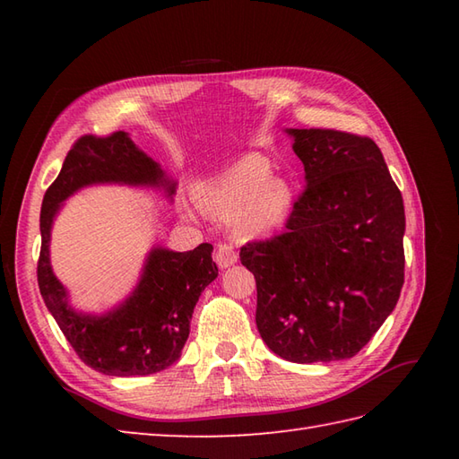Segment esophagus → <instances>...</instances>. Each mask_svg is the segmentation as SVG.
<instances>
[{
	"label": "esophagus",
	"mask_w": 459,
	"mask_h": 459,
	"mask_svg": "<svg viewBox=\"0 0 459 459\" xmlns=\"http://www.w3.org/2000/svg\"><path fill=\"white\" fill-rule=\"evenodd\" d=\"M237 250L230 245H219L217 252H214V262H217L219 268H230L237 264Z\"/></svg>",
	"instance_id": "1"
}]
</instances>
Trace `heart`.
Masks as SVG:
<instances>
[{"label": "heart", "instance_id": "1", "mask_svg": "<svg viewBox=\"0 0 459 459\" xmlns=\"http://www.w3.org/2000/svg\"><path fill=\"white\" fill-rule=\"evenodd\" d=\"M270 173V163L262 155H247L217 179L201 185V209L221 221H232L242 238L272 235L290 217L294 189L284 178Z\"/></svg>", "mask_w": 459, "mask_h": 459}]
</instances>
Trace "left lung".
<instances>
[{
	"mask_svg": "<svg viewBox=\"0 0 459 459\" xmlns=\"http://www.w3.org/2000/svg\"><path fill=\"white\" fill-rule=\"evenodd\" d=\"M286 134L306 189L286 232L240 248L256 278V325L291 363L351 359L393 314L404 284V203L378 145L337 130Z\"/></svg>",
	"mask_w": 459,
	"mask_h": 459,
	"instance_id": "obj_1",
	"label": "left lung"
}]
</instances>
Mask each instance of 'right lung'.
<instances>
[{
	"mask_svg": "<svg viewBox=\"0 0 459 459\" xmlns=\"http://www.w3.org/2000/svg\"><path fill=\"white\" fill-rule=\"evenodd\" d=\"M92 185H128L163 191L173 201L178 181L142 152L128 132L108 138L82 135L41 204V255L37 281L47 309L86 365L110 377H145L171 367L189 337L201 291L219 276L212 245L175 252L160 245L145 256L130 296L104 314L71 306V294L51 266V230L63 203Z\"/></svg>",
	"mask_w": 459,
	"mask_h": 459,
	"instance_id": "right-lung-1",
	"label": "right lung"
}]
</instances>
